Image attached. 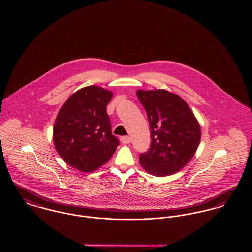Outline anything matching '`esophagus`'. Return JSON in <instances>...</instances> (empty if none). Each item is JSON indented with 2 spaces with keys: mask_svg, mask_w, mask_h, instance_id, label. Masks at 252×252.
<instances>
[{
  "mask_svg": "<svg viewBox=\"0 0 252 252\" xmlns=\"http://www.w3.org/2000/svg\"><path fill=\"white\" fill-rule=\"evenodd\" d=\"M120 142L123 144H128L131 143V138L128 137V136H125V137H121L120 139Z\"/></svg>",
  "mask_w": 252,
  "mask_h": 252,
  "instance_id": "34e87169",
  "label": "esophagus"
}]
</instances>
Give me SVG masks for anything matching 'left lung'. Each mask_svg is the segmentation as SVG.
Returning a JSON list of instances; mask_svg holds the SVG:
<instances>
[{"instance_id":"obj_1","label":"left lung","mask_w":252,"mask_h":252,"mask_svg":"<svg viewBox=\"0 0 252 252\" xmlns=\"http://www.w3.org/2000/svg\"><path fill=\"white\" fill-rule=\"evenodd\" d=\"M146 111L151 144L140 155V164L155 177L178 173L195 155L201 127L193 111L179 95L166 89L137 91Z\"/></svg>"}]
</instances>
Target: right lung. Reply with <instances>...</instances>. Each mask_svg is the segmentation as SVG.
I'll return each instance as SVG.
<instances>
[{"mask_svg":"<svg viewBox=\"0 0 252 252\" xmlns=\"http://www.w3.org/2000/svg\"><path fill=\"white\" fill-rule=\"evenodd\" d=\"M112 92L97 85L83 87L61 107L53 126V143L73 169L91 173L112 157L119 142L111 134L107 105Z\"/></svg>","mask_w":252,"mask_h":252,"instance_id":"add662e5","label":"right lung"}]
</instances>
